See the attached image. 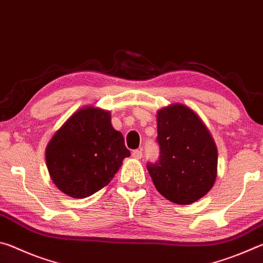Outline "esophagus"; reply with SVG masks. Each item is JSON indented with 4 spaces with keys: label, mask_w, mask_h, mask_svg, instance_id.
Returning <instances> with one entry per match:
<instances>
[{
    "label": "esophagus",
    "mask_w": 263,
    "mask_h": 263,
    "mask_svg": "<svg viewBox=\"0 0 263 263\" xmlns=\"http://www.w3.org/2000/svg\"><path fill=\"white\" fill-rule=\"evenodd\" d=\"M132 157L135 158V159L139 160V159L142 158V152H141L140 149H135V151H133V152H132Z\"/></svg>",
    "instance_id": "1"
}]
</instances>
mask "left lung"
Masks as SVG:
<instances>
[{
    "instance_id": "obj_1",
    "label": "left lung",
    "mask_w": 263,
    "mask_h": 263,
    "mask_svg": "<svg viewBox=\"0 0 263 263\" xmlns=\"http://www.w3.org/2000/svg\"><path fill=\"white\" fill-rule=\"evenodd\" d=\"M157 142L159 159L146 167L163 197L186 205L212 188L217 176V147L193 110L182 104L160 110Z\"/></svg>"
}]
</instances>
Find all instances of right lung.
I'll use <instances>...</instances> for the list:
<instances>
[{"instance_id":"obj_1","label":"right lung","mask_w":263,"mask_h":263,"mask_svg":"<svg viewBox=\"0 0 263 263\" xmlns=\"http://www.w3.org/2000/svg\"><path fill=\"white\" fill-rule=\"evenodd\" d=\"M130 154L122 133L111 125L108 111L88 106L77 111L53 136L46 163L62 193L84 198L108 184Z\"/></svg>"}]
</instances>
